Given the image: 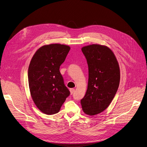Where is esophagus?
<instances>
[{"label":"esophagus","mask_w":147,"mask_h":147,"mask_svg":"<svg viewBox=\"0 0 147 147\" xmlns=\"http://www.w3.org/2000/svg\"><path fill=\"white\" fill-rule=\"evenodd\" d=\"M74 92H75L74 89H70V94H71V95H72V94L74 93Z\"/></svg>","instance_id":"1"}]
</instances>
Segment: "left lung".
Wrapping results in <instances>:
<instances>
[{
  "label": "left lung",
  "instance_id": "left-lung-1",
  "mask_svg": "<svg viewBox=\"0 0 147 147\" xmlns=\"http://www.w3.org/2000/svg\"><path fill=\"white\" fill-rule=\"evenodd\" d=\"M89 67L87 89L81 104L84 112L95 115L106 109L114 98L120 81L119 64L113 52L105 46L83 47Z\"/></svg>",
  "mask_w": 147,
  "mask_h": 147
}]
</instances>
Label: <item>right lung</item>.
Wrapping results in <instances>:
<instances>
[{
    "label": "right lung",
    "mask_w": 147,
    "mask_h": 147,
    "mask_svg": "<svg viewBox=\"0 0 147 147\" xmlns=\"http://www.w3.org/2000/svg\"><path fill=\"white\" fill-rule=\"evenodd\" d=\"M70 49L61 44L43 46L29 64L28 76L31 95L37 108L46 115L58 113L70 95L60 72Z\"/></svg>",
    "instance_id": "right-lung-1"
}]
</instances>
